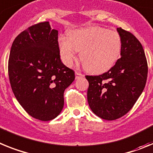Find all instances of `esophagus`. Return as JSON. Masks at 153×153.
<instances>
[{
    "instance_id": "34e87169",
    "label": "esophagus",
    "mask_w": 153,
    "mask_h": 153,
    "mask_svg": "<svg viewBox=\"0 0 153 153\" xmlns=\"http://www.w3.org/2000/svg\"><path fill=\"white\" fill-rule=\"evenodd\" d=\"M85 75H83V74H82V73L80 72H78V71H75V78L76 79H78V78H83Z\"/></svg>"
}]
</instances>
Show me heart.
Segmentation results:
<instances>
[{"instance_id": "1", "label": "heart", "mask_w": 153, "mask_h": 153, "mask_svg": "<svg viewBox=\"0 0 153 153\" xmlns=\"http://www.w3.org/2000/svg\"><path fill=\"white\" fill-rule=\"evenodd\" d=\"M58 44L61 58L65 65H72L78 51L80 52V60L84 67L93 73L109 69L119 58L122 49L119 33L97 26L71 30L68 38L59 37Z\"/></svg>"}]
</instances>
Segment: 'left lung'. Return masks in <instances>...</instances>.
<instances>
[{
    "label": "left lung",
    "instance_id": "8db88e82",
    "mask_svg": "<svg viewBox=\"0 0 153 153\" xmlns=\"http://www.w3.org/2000/svg\"><path fill=\"white\" fill-rule=\"evenodd\" d=\"M122 40L121 58L107 72L85 78L88 102L101 119L115 120L126 115L143 93L148 66L143 48L128 31L117 28Z\"/></svg>",
    "mask_w": 153,
    "mask_h": 153
}]
</instances>
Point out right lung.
<instances>
[{
  "instance_id": "right-lung-1",
  "label": "right lung",
  "mask_w": 153,
  "mask_h": 153,
  "mask_svg": "<svg viewBox=\"0 0 153 153\" xmlns=\"http://www.w3.org/2000/svg\"><path fill=\"white\" fill-rule=\"evenodd\" d=\"M58 31L48 21L34 25L16 37L10 51L8 75L14 95L33 118L50 121L64 107V91L75 72L60 58Z\"/></svg>"
}]
</instances>
